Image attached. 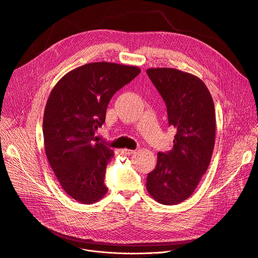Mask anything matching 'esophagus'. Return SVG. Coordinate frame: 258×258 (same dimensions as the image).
I'll return each instance as SVG.
<instances>
[{"label": "esophagus", "instance_id": "obj_1", "mask_svg": "<svg viewBox=\"0 0 258 258\" xmlns=\"http://www.w3.org/2000/svg\"><path fill=\"white\" fill-rule=\"evenodd\" d=\"M121 153L123 155H132L135 153V150H128V149H122L121 150Z\"/></svg>", "mask_w": 258, "mask_h": 258}]
</instances>
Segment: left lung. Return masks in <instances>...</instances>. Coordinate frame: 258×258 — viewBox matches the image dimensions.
I'll use <instances>...</instances> for the list:
<instances>
[{
  "mask_svg": "<svg viewBox=\"0 0 258 258\" xmlns=\"http://www.w3.org/2000/svg\"><path fill=\"white\" fill-rule=\"evenodd\" d=\"M164 99L169 125L177 128L173 148L159 152L157 165L148 174L147 190L163 205L187 200L210 165L216 138L214 101L197 76L172 68L147 70Z\"/></svg>",
  "mask_w": 258,
  "mask_h": 258,
  "instance_id": "left-lung-1",
  "label": "left lung"
}]
</instances>
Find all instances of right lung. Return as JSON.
Listing matches in <instances>:
<instances>
[{"label":"right lung","instance_id":"add662e5","mask_svg":"<svg viewBox=\"0 0 258 258\" xmlns=\"http://www.w3.org/2000/svg\"><path fill=\"white\" fill-rule=\"evenodd\" d=\"M140 73L135 66L86 63L66 74L49 94L42 124L45 154L64 192L81 204H94L108 190L105 170L114 153L94 136L114 93Z\"/></svg>","mask_w":258,"mask_h":258}]
</instances>
